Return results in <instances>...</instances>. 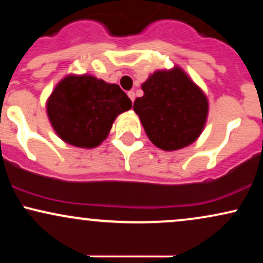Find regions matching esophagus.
I'll use <instances>...</instances> for the list:
<instances>
[{
    "instance_id": "1",
    "label": "esophagus",
    "mask_w": 263,
    "mask_h": 263,
    "mask_svg": "<svg viewBox=\"0 0 263 263\" xmlns=\"http://www.w3.org/2000/svg\"><path fill=\"white\" fill-rule=\"evenodd\" d=\"M127 95H128V98L131 99V101L134 102V101H135V98H136V93H135V91H128V92H127Z\"/></svg>"
}]
</instances>
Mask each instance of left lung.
<instances>
[{
	"instance_id": "1",
	"label": "left lung",
	"mask_w": 263,
	"mask_h": 263,
	"mask_svg": "<svg viewBox=\"0 0 263 263\" xmlns=\"http://www.w3.org/2000/svg\"><path fill=\"white\" fill-rule=\"evenodd\" d=\"M142 90L134 110L155 146L176 151L197 140L206 121L208 100L182 69L156 71Z\"/></svg>"
}]
</instances>
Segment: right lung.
<instances>
[{
	"label": "right lung",
	"instance_id": "add662e5",
	"mask_svg": "<svg viewBox=\"0 0 263 263\" xmlns=\"http://www.w3.org/2000/svg\"><path fill=\"white\" fill-rule=\"evenodd\" d=\"M131 107L128 96L116 84L91 75H69L48 99L47 114L63 141L92 148L107 137L117 115Z\"/></svg>",
	"mask_w": 263,
	"mask_h": 263
}]
</instances>
